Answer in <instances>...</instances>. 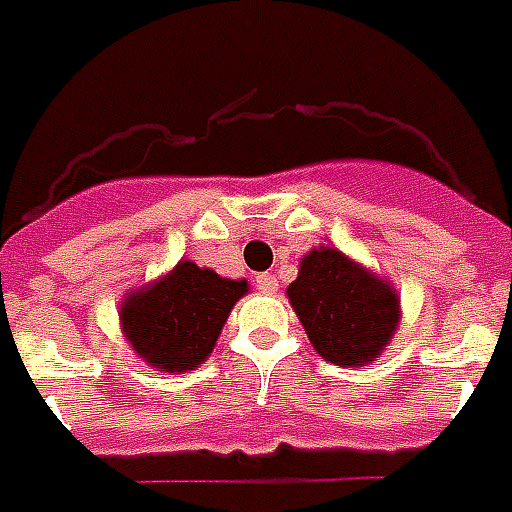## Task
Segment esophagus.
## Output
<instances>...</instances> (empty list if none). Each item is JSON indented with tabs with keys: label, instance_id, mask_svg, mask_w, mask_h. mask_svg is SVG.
<instances>
[{
	"label": "esophagus",
	"instance_id": "1",
	"mask_svg": "<svg viewBox=\"0 0 512 512\" xmlns=\"http://www.w3.org/2000/svg\"><path fill=\"white\" fill-rule=\"evenodd\" d=\"M256 286H259L264 294H275V291H278V280H275V275H270V272H264V275H256Z\"/></svg>",
	"mask_w": 512,
	"mask_h": 512
}]
</instances>
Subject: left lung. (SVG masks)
Here are the masks:
<instances>
[{"mask_svg":"<svg viewBox=\"0 0 512 512\" xmlns=\"http://www.w3.org/2000/svg\"><path fill=\"white\" fill-rule=\"evenodd\" d=\"M286 297L318 356L337 367L378 361L402 318L391 280L332 245L313 248L299 259V275Z\"/></svg>","mask_w":512,"mask_h":512,"instance_id":"8db88e82","label":"left lung"}]
</instances>
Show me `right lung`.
Instances as JSON below:
<instances>
[{
    "instance_id": "1",
    "label": "right lung",
    "mask_w": 512,
    "mask_h": 512,
    "mask_svg": "<svg viewBox=\"0 0 512 512\" xmlns=\"http://www.w3.org/2000/svg\"><path fill=\"white\" fill-rule=\"evenodd\" d=\"M248 280L221 278L210 267L180 259L161 278L134 288L121 302V334L156 372H188L207 361Z\"/></svg>"
}]
</instances>
